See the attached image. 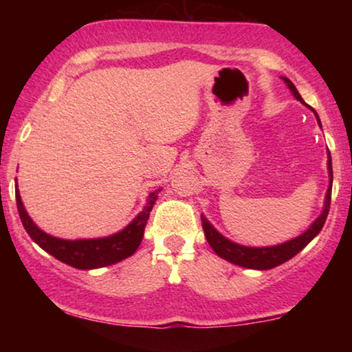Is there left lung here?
<instances>
[{
    "instance_id": "obj_1",
    "label": "left lung",
    "mask_w": 352,
    "mask_h": 352,
    "mask_svg": "<svg viewBox=\"0 0 352 352\" xmlns=\"http://www.w3.org/2000/svg\"><path fill=\"white\" fill-rule=\"evenodd\" d=\"M282 80L285 81L288 89L292 91L293 96L300 100V102L305 104V100L298 93V89L295 88V85L292 83L290 80L282 76ZM312 112L316 113V110L312 109ZM317 123L320 124L319 115L316 113ZM327 166H329V176H330V186L327 189V195H325V201H324V210L319 218H317L314 223L309 226V229L305 230L301 235L298 237L288 240V242H283L280 245H274V247H245V245H239L232 242V240L226 239L223 234H219L213 226L210 224V221L201 216V226H204L205 230V237L208 240L210 247L214 250V253L221 256L226 261L237 264V266L242 267H248V269H258V271H266V269H272L276 266H280L288 259H292L295 254L301 252L302 248L306 247L307 243L311 242L312 239L316 237L317 234L320 232L322 228H324L327 216H329V210H330V200H331V182H333V171H331V157L329 152V162H327Z\"/></svg>"
}]
</instances>
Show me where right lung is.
<instances>
[{"mask_svg": "<svg viewBox=\"0 0 352 352\" xmlns=\"http://www.w3.org/2000/svg\"><path fill=\"white\" fill-rule=\"evenodd\" d=\"M162 189H157L148 194L147 204L144 206L141 213L129 223L126 228L120 232L109 235V237L102 239H83V240H64L52 237V235L46 234L38 226L33 223L30 216H28L27 210L23 208L21 194L16 186V201L17 210L21 221L25 228L27 234L30 235L35 243L50 253L59 261L69 264L72 267L76 269H98L104 266H110L118 261H123L128 256L136 252L141 245V240L144 237V229H146L148 214L155 205L158 192Z\"/></svg>", "mask_w": 352, "mask_h": 352, "instance_id": "1", "label": "right lung"}]
</instances>
